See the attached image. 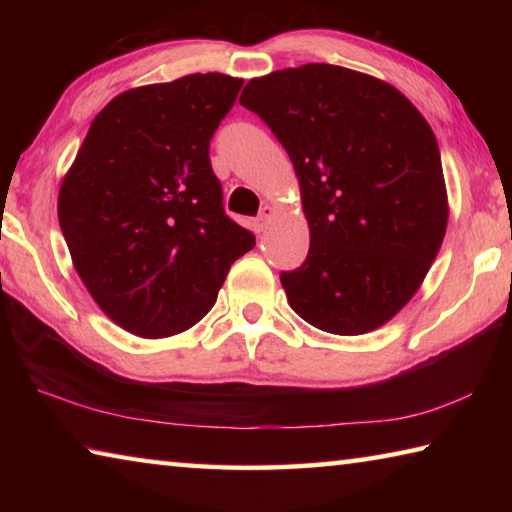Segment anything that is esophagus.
Here are the masks:
<instances>
[{
	"label": "esophagus",
	"mask_w": 512,
	"mask_h": 512,
	"mask_svg": "<svg viewBox=\"0 0 512 512\" xmlns=\"http://www.w3.org/2000/svg\"><path fill=\"white\" fill-rule=\"evenodd\" d=\"M271 214H273L271 207H264V210L255 216V219H253V228H255V232H264V230H266L268 221H271Z\"/></svg>",
	"instance_id": "34e87169"
}]
</instances>
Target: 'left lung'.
<instances>
[{
    "mask_svg": "<svg viewBox=\"0 0 512 512\" xmlns=\"http://www.w3.org/2000/svg\"><path fill=\"white\" fill-rule=\"evenodd\" d=\"M239 103L289 153L309 253L280 282L293 311L329 334L370 332L427 275L447 228L436 135L393 85L311 63L250 81Z\"/></svg>",
    "mask_w": 512,
    "mask_h": 512,
    "instance_id": "8db88e82",
    "label": "left lung"
}]
</instances>
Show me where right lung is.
<instances>
[{
    "mask_svg": "<svg viewBox=\"0 0 512 512\" xmlns=\"http://www.w3.org/2000/svg\"><path fill=\"white\" fill-rule=\"evenodd\" d=\"M244 81L189 74L112 99L63 180L58 221L97 305L162 339L212 309L255 235L223 210L210 140Z\"/></svg>",
    "mask_w": 512,
    "mask_h": 512,
    "instance_id": "1",
    "label": "right lung"
}]
</instances>
